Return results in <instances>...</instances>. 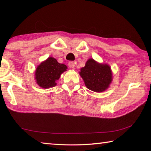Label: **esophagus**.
I'll list each match as a JSON object with an SVG mask.
<instances>
[{
  "label": "esophagus",
  "instance_id": "esophagus-1",
  "mask_svg": "<svg viewBox=\"0 0 151 151\" xmlns=\"http://www.w3.org/2000/svg\"><path fill=\"white\" fill-rule=\"evenodd\" d=\"M75 63H74L73 61H70V62L68 63V66H69L70 68H75Z\"/></svg>",
  "mask_w": 151,
  "mask_h": 151
}]
</instances>
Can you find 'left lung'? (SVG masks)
Instances as JSON below:
<instances>
[{
  "instance_id": "1",
  "label": "left lung",
  "mask_w": 151,
  "mask_h": 151,
  "mask_svg": "<svg viewBox=\"0 0 151 151\" xmlns=\"http://www.w3.org/2000/svg\"><path fill=\"white\" fill-rule=\"evenodd\" d=\"M79 74L86 87L96 93H101L106 90L112 81L110 66L97 63L93 58L87 60L85 66L81 68Z\"/></svg>"
}]
</instances>
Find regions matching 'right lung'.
<instances>
[{"mask_svg":"<svg viewBox=\"0 0 151 151\" xmlns=\"http://www.w3.org/2000/svg\"><path fill=\"white\" fill-rule=\"evenodd\" d=\"M67 69V66L64 64L57 62V59L48 57L37 66L35 71V79L40 87L48 88L53 87L58 80L60 75Z\"/></svg>","mask_w":151,"mask_h":151,"instance_id":"1","label":"right lung"}]
</instances>
